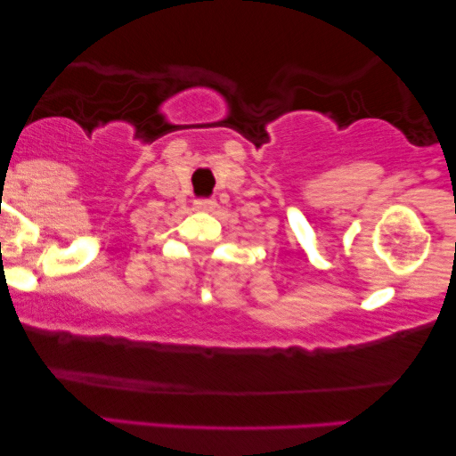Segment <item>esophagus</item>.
<instances>
[{"label":"esophagus","mask_w":456,"mask_h":456,"mask_svg":"<svg viewBox=\"0 0 456 456\" xmlns=\"http://www.w3.org/2000/svg\"><path fill=\"white\" fill-rule=\"evenodd\" d=\"M192 205H195V209L199 211H214L217 208V201L216 199H197Z\"/></svg>","instance_id":"34e87169"}]
</instances>
